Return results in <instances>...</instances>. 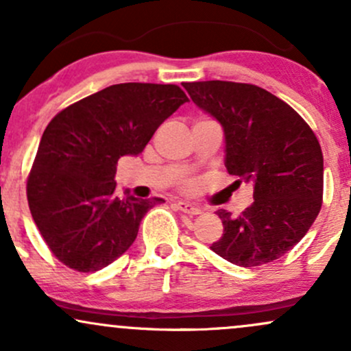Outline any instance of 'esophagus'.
I'll return each mask as SVG.
<instances>
[{
	"label": "esophagus",
	"instance_id": "1",
	"mask_svg": "<svg viewBox=\"0 0 351 351\" xmlns=\"http://www.w3.org/2000/svg\"><path fill=\"white\" fill-rule=\"evenodd\" d=\"M176 209H180V211L186 213V215H201V208L196 206V204H191V203H186V201H180V203H175L173 204Z\"/></svg>",
	"mask_w": 351,
	"mask_h": 351
}]
</instances>
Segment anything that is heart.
Instances as JSON below:
<instances>
[{
  "mask_svg": "<svg viewBox=\"0 0 351 351\" xmlns=\"http://www.w3.org/2000/svg\"><path fill=\"white\" fill-rule=\"evenodd\" d=\"M201 122H211V120H201ZM191 188H193L191 181H184V183H183V189H184V191H189V189H191Z\"/></svg>",
  "mask_w": 351,
  "mask_h": 351,
  "instance_id": "obj_1",
  "label": "heart"
}]
</instances>
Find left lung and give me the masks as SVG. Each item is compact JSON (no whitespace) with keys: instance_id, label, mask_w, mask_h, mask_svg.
I'll use <instances>...</instances> for the list:
<instances>
[{"instance_id":"obj_1","label":"left lung","mask_w":351,"mask_h":351,"mask_svg":"<svg viewBox=\"0 0 351 351\" xmlns=\"http://www.w3.org/2000/svg\"><path fill=\"white\" fill-rule=\"evenodd\" d=\"M189 97L223 125L226 165L254 186L241 215L219 209L217 256L241 267L279 259L307 234L324 198V155L308 123L284 100L252 84L184 82Z\"/></svg>"}]
</instances>
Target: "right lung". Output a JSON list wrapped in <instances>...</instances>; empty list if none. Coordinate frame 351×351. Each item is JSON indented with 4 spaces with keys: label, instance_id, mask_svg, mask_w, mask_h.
Here are the masks:
<instances>
[{
    "label": "right lung",
    "instance_id": "add662e5",
    "mask_svg": "<svg viewBox=\"0 0 351 351\" xmlns=\"http://www.w3.org/2000/svg\"><path fill=\"white\" fill-rule=\"evenodd\" d=\"M186 94L175 84H115L60 110L44 130L27 176L31 215L56 259L95 272L134 244L163 198L119 195L117 162L138 155Z\"/></svg>",
    "mask_w": 351,
    "mask_h": 351
}]
</instances>
